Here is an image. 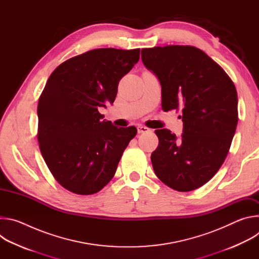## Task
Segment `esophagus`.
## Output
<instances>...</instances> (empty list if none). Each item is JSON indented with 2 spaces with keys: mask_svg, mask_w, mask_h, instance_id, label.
Wrapping results in <instances>:
<instances>
[{
  "mask_svg": "<svg viewBox=\"0 0 259 259\" xmlns=\"http://www.w3.org/2000/svg\"><path fill=\"white\" fill-rule=\"evenodd\" d=\"M137 131H138V133H144V132L149 131V128H146L144 126H137Z\"/></svg>",
  "mask_w": 259,
  "mask_h": 259,
  "instance_id": "1",
  "label": "esophagus"
}]
</instances>
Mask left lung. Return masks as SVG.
<instances>
[{
  "label": "left lung",
  "mask_w": 259,
  "mask_h": 259,
  "mask_svg": "<svg viewBox=\"0 0 259 259\" xmlns=\"http://www.w3.org/2000/svg\"><path fill=\"white\" fill-rule=\"evenodd\" d=\"M141 59L162 87L165 112L181 109L179 140L168 129L151 160L159 179L178 192L208 182L224 164L238 124V95L228 73L202 50L169 45L144 48Z\"/></svg>",
  "instance_id": "left-lung-1"
}]
</instances>
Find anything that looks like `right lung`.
<instances>
[{"label":"right lung","instance_id":"1","mask_svg":"<svg viewBox=\"0 0 259 259\" xmlns=\"http://www.w3.org/2000/svg\"><path fill=\"white\" fill-rule=\"evenodd\" d=\"M140 49L100 48L71 57L49 77L38 103L42 156L61 187L93 195L114 177L134 126L118 128L99 107L114 103L120 80L139 60Z\"/></svg>","mask_w":259,"mask_h":259}]
</instances>
